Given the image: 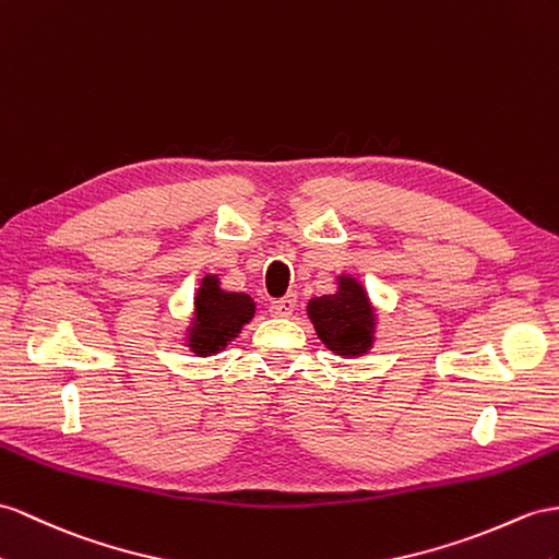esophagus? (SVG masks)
I'll use <instances>...</instances> for the list:
<instances>
[{"label":"esophagus","instance_id":"34e87169","mask_svg":"<svg viewBox=\"0 0 559 559\" xmlns=\"http://www.w3.org/2000/svg\"><path fill=\"white\" fill-rule=\"evenodd\" d=\"M295 307H297V295H285L281 299H274V302L269 305V311L278 319H285V317H290Z\"/></svg>","mask_w":559,"mask_h":559}]
</instances>
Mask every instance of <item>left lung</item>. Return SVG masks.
Segmentation results:
<instances>
[{
  "label": "left lung",
  "instance_id": "obj_1",
  "mask_svg": "<svg viewBox=\"0 0 559 559\" xmlns=\"http://www.w3.org/2000/svg\"><path fill=\"white\" fill-rule=\"evenodd\" d=\"M307 317L323 345L342 359H356L376 345L378 311L359 276L340 274L335 293L309 299Z\"/></svg>",
  "mask_w": 559,
  "mask_h": 559
}]
</instances>
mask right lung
<instances>
[{
  "instance_id": "right-lung-1",
  "label": "right lung",
  "mask_w": 559,
  "mask_h": 559,
  "mask_svg": "<svg viewBox=\"0 0 559 559\" xmlns=\"http://www.w3.org/2000/svg\"><path fill=\"white\" fill-rule=\"evenodd\" d=\"M254 299L248 293L224 290L217 274L200 278L193 297L191 321L183 331V345L195 356H212L234 342L242 325L254 319Z\"/></svg>"
}]
</instances>
